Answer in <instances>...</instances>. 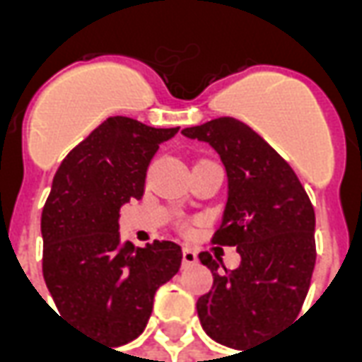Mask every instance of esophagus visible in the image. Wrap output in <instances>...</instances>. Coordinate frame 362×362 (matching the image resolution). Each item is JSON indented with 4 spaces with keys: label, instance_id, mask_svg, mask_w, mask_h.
I'll return each mask as SVG.
<instances>
[{
    "label": "esophagus",
    "instance_id": "esophagus-1",
    "mask_svg": "<svg viewBox=\"0 0 362 362\" xmlns=\"http://www.w3.org/2000/svg\"><path fill=\"white\" fill-rule=\"evenodd\" d=\"M197 262V254L192 248H184L182 250V264L184 266H194Z\"/></svg>",
    "mask_w": 362,
    "mask_h": 362
}]
</instances>
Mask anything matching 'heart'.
I'll use <instances>...</instances> for the list:
<instances>
[{"label": "heart", "mask_w": 362, "mask_h": 362, "mask_svg": "<svg viewBox=\"0 0 362 362\" xmlns=\"http://www.w3.org/2000/svg\"><path fill=\"white\" fill-rule=\"evenodd\" d=\"M182 230H189L188 225H182Z\"/></svg>", "instance_id": "1"}]
</instances>
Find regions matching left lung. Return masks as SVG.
<instances>
[{
    "label": "left lung",
    "mask_w": 362,
    "mask_h": 362,
    "mask_svg": "<svg viewBox=\"0 0 362 362\" xmlns=\"http://www.w3.org/2000/svg\"><path fill=\"white\" fill-rule=\"evenodd\" d=\"M182 134L209 143L225 163L228 199L211 243L236 246L243 258L221 269L219 256L199 254L213 287L197 298V316L209 337L244 353L303 308L316 264L314 207L287 160L240 119L215 118Z\"/></svg>",
    "instance_id": "left-lung-1"
}]
</instances>
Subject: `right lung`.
<instances>
[{"mask_svg":"<svg viewBox=\"0 0 362 362\" xmlns=\"http://www.w3.org/2000/svg\"><path fill=\"white\" fill-rule=\"evenodd\" d=\"M178 127L112 116L67 153L42 209V273L62 316L118 347L141 334L160 285L178 273L182 248L124 240L119 207L139 199L158 145Z\"/></svg>","mask_w":362,"mask_h":362,"instance_id":"right-lung-1","label":"right lung"}]
</instances>
